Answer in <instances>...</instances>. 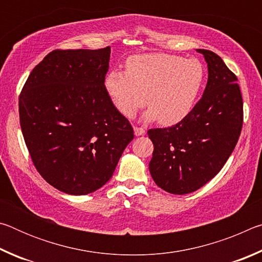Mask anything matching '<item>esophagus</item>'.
I'll use <instances>...</instances> for the list:
<instances>
[{"label":"esophagus","mask_w":262,"mask_h":262,"mask_svg":"<svg viewBox=\"0 0 262 262\" xmlns=\"http://www.w3.org/2000/svg\"><path fill=\"white\" fill-rule=\"evenodd\" d=\"M144 133H145L144 128H142V127H137V126H134V134H135V136H141V135H143Z\"/></svg>","instance_id":"esophagus-1"}]
</instances>
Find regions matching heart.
Returning <instances> with one entry per match:
<instances>
[{"instance_id":"obj_1","label":"heart","mask_w":262,"mask_h":262,"mask_svg":"<svg viewBox=\"0 0 262 262\" xmlns=\"http://www.w3.org/2000/svg\"><path fill=\"white\" fill-rule=\"evenodd\" d=\"M206 70L196 59L150 53L126 62V72L113 69L105 77V90L115 108L133 118L147 104L145 120L171 126L183 121L196 105Z\"/></svg>"}]
</instances>
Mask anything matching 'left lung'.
<instances>
[{
    "mask_svg": "<svg viewBox=\"0 0 262 262\" xmlns=\"http://www.w3.org/2000/svg\"><path fill=\"white\" fill-rule=\"evenodd\" d=\"M208 82L187 118L167 128L148 130L154 143L149 170L155 183L171 194H187L219 173L236 147L243 127V98L237 77L208 50Z\"/></svg>",
    "mask_w": 262,
    "mask_h": 262,
    "instance_id": "1",
    "label": "left lung"
}]
</instances>
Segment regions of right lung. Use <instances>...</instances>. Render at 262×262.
Returning a JSON list of instances; mask_svg holds the SVG:
<instances>
[{"instance_id": "add662e5", "label": "right lung", "mask_w": 262, "mask_h": 262, "mask_svg": "<svg viewBox=\"0 0 262 262\" xmlns=\"http://www.w3.org/2000/svg\"><path fill=\"white\" fill-rule=\"evenodd\" d=\"M111 48L56 50L31 72L19 96V121L39 173L53 187L85 195L113 176L129 121L105 90Z\"/></svg>"}]
</instances>
